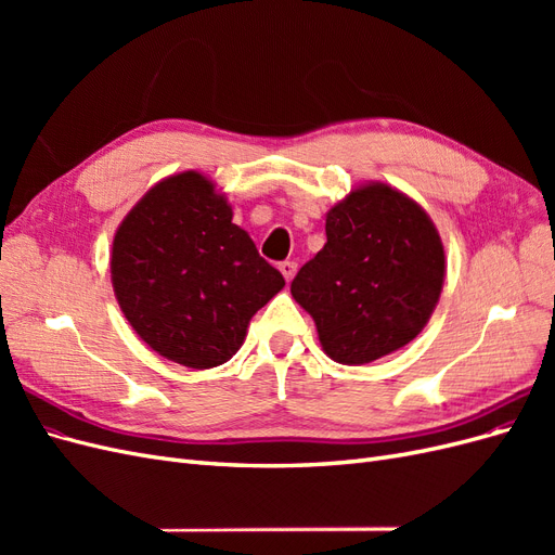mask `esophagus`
Listing matches in <instances>:
<instances>
[{"instance_id": "esophagus-1", "label": "esophagus", "mask_w": 555, "mask_h": 555, "mask_svg": "<svg viewBox=\"0 0 555 555\" xmlns=\"http://www.w3.org/2000/svg\"><path fill=\"white\" fill-rule=\"evenodd\" d=\"M280 273H282V278L287 280V284L294 280V275H296V263L294 261H284V263H280Z\"/></svg>"}]
</instances>
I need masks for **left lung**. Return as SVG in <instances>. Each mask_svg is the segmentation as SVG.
Wrapping results in <instances>:
<instances>
[{"label":"left lung","mask_w":555,"mask_h":555,"mask_svg":"<svg viewBox=\"0 0 555 555\" xmlns=\"http://www.w3.org/2000/svg\"><path fill=\"white\" fill-rule=\"evenodd\" d=\"M444 245L430 215L389 182L349 190L326 212V243L292 282L326 357L373 363L410 345L438 306Z\"/></svg>","instance_id":"left-lung-1"}]
</instances>
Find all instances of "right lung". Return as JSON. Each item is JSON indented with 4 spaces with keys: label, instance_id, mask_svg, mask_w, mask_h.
Wrapping results in <instances>:
<instances>
[{
    "label": "right lung",
    "instance_id": "1",
    "mask_svg": "<svg viewBox=\"0 0 555 555\" xmlns=\"http://www.w3.org/2000/svg\"><path fill=\"white\" fill-rule=\"evenodd\" d=\"M111 282L139 338L194 371L236 354L251 317L284 287L233 224L227 194L201 171L162 178L125 215L113 236Z\"/></svg>",
    "mask_w": 555,
    "mask_h": 555
}]
</instances>
